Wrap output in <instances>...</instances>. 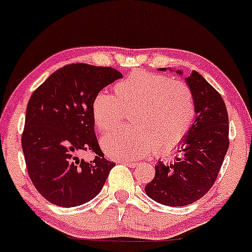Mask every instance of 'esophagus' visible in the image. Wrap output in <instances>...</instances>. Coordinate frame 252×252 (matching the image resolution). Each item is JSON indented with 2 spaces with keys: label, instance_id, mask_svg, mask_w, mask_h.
Here are the masks:
<instances>
[{
  "label": "esophagus",
  "instance_id": "1",
  "mask_svg": "<svg viewBox=\"0 0 252 252\" xmlns=\"http://www.w3.org/2000/svg\"><path fill=\"white\" fill-rule=\"evenodd\" d=\"M120 163H123V164H126L128 166H132V168H135V166L139 164V163L136 161H122Z\"/></svg>",
  "mask_w": 252,
  "mask_h": 252
}]
</instances>
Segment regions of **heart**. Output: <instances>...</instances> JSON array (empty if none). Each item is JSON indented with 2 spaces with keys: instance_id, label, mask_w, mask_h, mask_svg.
I'll return each instance as SVG.
<instances>
[{
  "instance_id": "heart-1",
  "label": "heart",
  "mask_w": 252,
  "mask_h": 252,
  "mask_svg": "<svg viewBox=\"0 0 252 252\" xmlns=\"http://www.w3.org/2000/svg\"><path fill=\"white\" fill-rule=\"evenodd\" d=\"M113 94L99 91L91 112L96 128L105 133L119 126L124 112H130L134 127L105 135L102 147L110 158H138L155 149L165 155L183 143L195 116L191 90L165 75L134 71L117 82Z\"/></svg>"
}]
</instances>
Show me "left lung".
I'll return each mask as SVG.
<instances>
[{
	"instance_id": "8db88e82",
	"label": "left lung",
	"mask_w": 252,
	"mask_h": 252,
	"mask_svg": "<svg viewBox=\"0 0 252 252\" xmlns=\"http://www.w3.org/2000/svg\"><path fill=\"white\" fill-rule=\"evenodd\" d=\"M186 82L197 118L182 143L181 158L172 164L159 161L155 177L145 188L153 200L175 207L190 205L210 191L229 147L228 112L221 94L195 70Z\"/></svg>"
}]
</instances>
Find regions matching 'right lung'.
Instances as JSON below:
<instances>
[{"label": "right lung", "mask_w": 252, "mask_h": 252, "mask_svg": "<svg viewBox=\"0 0 252 252\" xmlns=\"http://www.w3.org/2000/svg\"><path fill=\"white\" fill-rule=\"evenodd\" d=\"M111 67L71 63L54 71L31 94L22 148L39 193L52 204L75 207L99 193L116 163L107 161L94 134V97L118 78ZM86 151L91 161L78 158Z\"/></svg>", "instance_id": "right-lung-1"}]
</instances>
